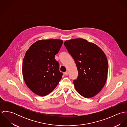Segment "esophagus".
<instances>
[{
	"label": "esophagus",
	"instance_id": "34e87169",
	"mask_svg": "<svg viewBox=\"0 0 127 127\" xmlns=\"http://www.w3.org/2000/svg\"><path fill=\"white\" fill-rule=\"evenodd\" d=\"M68 74V71H66L65 72H64V75H65L66 76V75H67Z\"/></svg>",
	"mask_w": 127,
	"mask_h": 127
}]
</instances>
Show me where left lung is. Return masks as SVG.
Returning a JSON list of instances; mask_svg holds the SVG:
<instances>
[{
    "label": "left lung",
    "mask_w": 127,
    "mask_h": 127,
    "mask_svg": "<svg viewBox=\"0 0 127 127\" xmlns=\"http://www.w3.org/2000/svg\"><path fill=\"white\" fill-rule=\"evenodd\" d=\"M64 45L78 69V76L73 81L76 90L85 98L94 96L107 79L109 65L106 55L97 45L83 38L66 40Z\"/></svg>",
    "instance_id": "obj_1"
}]
</instances>
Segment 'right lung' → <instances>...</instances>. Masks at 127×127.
Wrapping results in <instances>:
<instances>
[{"mask_svg": "<svg viewBox=\"0 0 127 127\" xmlns=\"http://www.w3.org/2000/svg\"><path fill=\"white\" fill-rule=\"evenodd\" d=\"M63 41L57 39L40 40L33 43L23 58L22 74L27 87L38 95L44 96L54 90L63 73L55 60Z\"/></svg>", "mask_w": 127, "mask_h": 127, "instance_id": "1", "label": "right lung"}]
</instances>
